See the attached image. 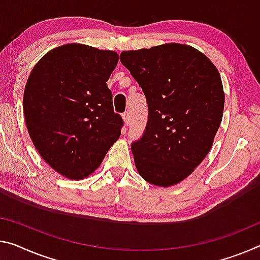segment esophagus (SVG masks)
Wrapping results in <instances>:
<instances>
[{"label":"esophagus","instance_id":"1","mask_svg":"<svg viewBox=\"0 0 260 260\" xmlns=\"http://www.w3.org/2000/svg\"><path fill=\"white\" fill-rule=\"evenodd\" d=\"M122 120H123V123H125V126H128V123H129V113L128 112H125L122 114Z\"/></svg>","mask_w":260,"mask_h":260}]
</instances>
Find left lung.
I'll list each match as a JSON object with an SVG mask.
<instances>
[{
	"mask_svg": "<svg viewBox=\"0 0 260 260\" xmlns=\"http://www.w3.org/2000/svg\"><path fill=\"white\" fill-rule=\"evenodd\" d=\"M120 61L148 104L145 134L132 145L135 167L148 183L174 186L213 146L224 108L220 73L204 53L176 43L121 52Z\"/></svg>",
	"mask_w": 260,
	"mask_h": 260,
	"instance_id": "8db88e82",
	"label": "left lung"
}]
</instances>
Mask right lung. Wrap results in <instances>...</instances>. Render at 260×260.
Masks as SVG:
<instances>
[{"instance_id":"right-lung-1","label":"right lung","mask_w":260,"mask_h":260,"mask_svg":"<svg viewBox=\"0 0 260 260\" xmlns=\"http://www.w3.org/2000/svg\"><path fill=\"white\" fill-rule=\"evenodd\" d=\"M119 56L83 44L46 53L32 69L23 97L27 132L43 159L69 179H83L101 166L120 137L106 82Z\"/></svg>"}]
</instances>
